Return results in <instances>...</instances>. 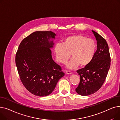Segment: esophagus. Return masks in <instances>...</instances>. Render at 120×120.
I'll use <instances>...</instances> for the list:
<instances>
[{"instance_id": "34e87169", "label": "esophagus", "mask_w": 120, "mask_h": 120, "mask_svg": "<svg viewBox=\"0 0 120 120\" xmlns=\"http://www.w3.org/2000/svg\"><path fill=\"white\" fill-rule=\"evenodd\" d=\"M65 72H66V73L67 74H68V75H70V74H71V72L70 71H65Z\"/></svg>"}]
</instances>
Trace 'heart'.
I'll return each instance as SVG.
<instances>
[{"instance_id":"heart-1","label":"heart","mask_w":120,"mask_h":120,"mask_svg":"<svg viewBox=\"0 0 120 120\" xmlns=\"http://www.w3.org/2000/svg\"><path fill=\"white\" fill-rule=\"evenodd\" d=\"M97 45L95 40L83 35L68 36L63 44L58 43L54 48L57 61L65 64L70 57L72 59L67 65V68L74 69L79 65L84 67L90 64L95 54Z\"/></svg>"}]
</instances>
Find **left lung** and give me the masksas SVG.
<instances>
[{"label": "left lung", "mask_w": 120, "mask_h": 120, "mask_svg": "<svg viewBox=\"0 0 120 120\" xmlns=\"http://www.w3.org/2000/svg\"><path fill=\"white\" fill-rule=\"evenodd\" d=\"M97 40V50L92 61L84 68L77 71L80 76L76 92L88 96L98 91L103 85L110 66V56L106 40L92 30Z\"/></svg>", "instance_id": "left-lung-1"}]
</instances>
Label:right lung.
<instances>
[{
    "mask_svg": "<svg viewBox=\"0 0 120 120\" xmlns=\"http://www.w3.org/2000/svg\"><path fill=\"white\" fill-rule=\"evenodd\" d=\"M56 34L52 31H37L19 46L15 64L22 84L31 93L46 96L54 90L65 73L53 60L52 50Z\"/></svg>",
    "mask_w": 120,
    "mask_h": 120,
    "instance_id": "add662e5",
    "label": "right lung"
}]
</instances>
